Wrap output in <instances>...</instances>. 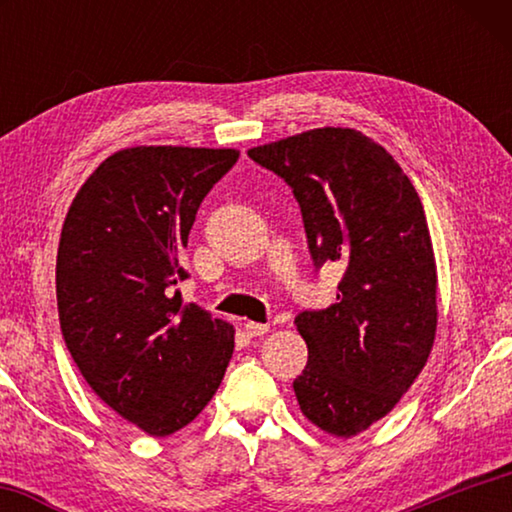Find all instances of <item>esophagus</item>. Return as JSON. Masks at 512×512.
<instances>
[{
  "mask_svg": "<svg viewBox=\"0 0 512 512\" xmlns=\"http://www.w3.org/2000/svg\"><path fill=\"white\" fill-rule=\"evenodd\" d=\"M268 329H271V325L268 323H255V320H246L244 323V332L248 336H264Z\"/></svg>",
  "mask_w": 512,
  "mask_h": 512,
  "instance_id": "34e87169",
  "label": "esophagus"
}]
</instances>
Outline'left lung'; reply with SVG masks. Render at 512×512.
I'll return each mask as SVG.
<instances>
[{
  "mask_svg": "<svg viewBox=\"0 0 512 512\" xmlns=\"http://www.w3.org/2000/svg\"><path fill=\"white\" fill-rule=\"evenodd\" d=\"M248 155L291 185L316 266H345L334 305L296 318L309 359L293 391L311 424L352 438L395 409L436 341L438 273L420 196L354 128H314Z\"/></svg>",
  "mask_w": 512,
  "mask_h": 512,
  "instance_id": "1",
  "label": "left lung"
}]
</instances>
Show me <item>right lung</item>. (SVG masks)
<instances>
[{
  "instance_id": "right-lung-1",
  "label": "right lung",
  "mask_w": 512,
  "mask_h": 512,
  "mask_svg": "<svg viewBox=\"0 0 512 512\" xmlns=\"http://www.w3.org/2000/svg\"><path fill=\"white\" fill-rule=\"evenodd\" d=\"M237 149L131 146L108 155L69 205L56 257L58 318L90 388L164 438L221 386L235 327L173 287L198 205Z\"/></svg>"
}]
</instances>
